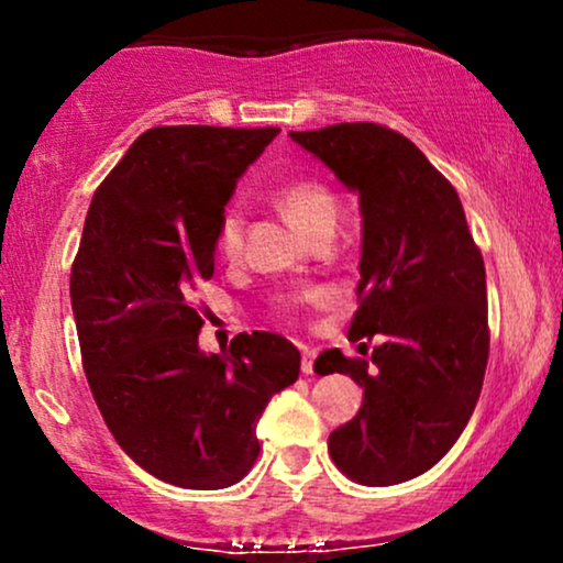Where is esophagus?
I'll return each mask as SVG.
<instances>
[{
    "instance_id": "obj_1",
    "label": "esophagus",
    "mask_w": 563,
    "mask_h": 563,
    "mask_svg": "<svg viewBox=\"0 0 563 563\" xmlns=\"http://www.w3.org/2000/svg\"><path fill=\"white\" fill-rule=\"evenodd\" d=\"M314 360H318V349L301 346V373L312 376V373H314Z\"/></svg>"
}]
</instances>
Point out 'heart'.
<instances>
[{
    "instance_id": "1",
    "label": "heart",
    "mask_w": 563,
    "mask_h": 563,
    "mask_svg": "<svg viewBox=\"0 0 563 563\" xmlns=\"http://www.w3.org/2000/svg\"><path fill=\"white\" fill-rule=\"evenodd\" d=\"M277 206L303 235H318L333 230L339 219V200L318 179H296L277 192ZM243 245V214L238 209H224L219 217L214 249L222 260H235Z\"/></svg>"
}]
</instances>
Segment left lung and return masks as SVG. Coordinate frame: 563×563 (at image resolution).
<instances>
[{"mask_svg": "<svg viewBox=\"0 0 563 563\" xmlns=\"http://www.w3.org/2000/svg\"><path fill=\"white\" fill-rule=\"evenodd\" d=\"M290 140L360 196V307L349 339H380L371 363L339 349L314 363L320 376L346 373L363 386L360 412L328 437V450L367 487L416 479L448 455L482 394L489 354L482 251L455 187L399 132L360 121Z\"/></svg>", "mask_w": 563, "mask_h": 563, "instance_id": "1", "label": "left lung"}]
</instances>
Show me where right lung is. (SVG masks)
<instances>
[{"instance_id": "1", "label": "right lung", "mask_w": 563, "mask_h": 563, "mask_svg": "<svg viewBox=\"0 0 563 563\" xmlns=\"http://www.w3.org/2000/svg\"><path fill=\"white\" fill-rule=\"evenodd\" d=\"M280 129L156 126L97 187L70 269L89 389L121 450L161 482L222 489L260 455L273 394L301 354L277 333L198 346L196 288L214 275L219 217Z\"/></svg>"}]
</instances>
